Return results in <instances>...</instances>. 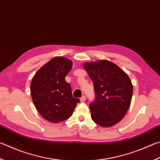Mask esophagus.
<instances>
[{
	"mask_svg": "<svg viewBox=\"0 0 160 160\" xmlns=\"http://www.w3.org/2000/svg\"><path fill=\"white\" fill-rule=\"evenodd\" d=\"M85 101V96L83 95V96H82V97L80 98V101L81 102H84Z\"/></svg>",
	"mask_w": 160,
	"mask_h": 160,
	"instance_id": "34e87169",
	"label": "esophagus"
}]
</instances>
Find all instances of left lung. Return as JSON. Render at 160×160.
Instances as JSON below:
<instances>
[{
	"instance_id": "8db88e82",
	"label": "left lung",
	"mask_w": 160,
	"mask_h": 160,
	"mask_svg": "<svg viewBox=\"0 0 160 160\" xmlns=\"http://www.w3.org/2000/svg\"><path fill=\"white\" fill-rule=\"evenodd\" d=\"M93 81L96 98L89 104L92 120L108 127L120 122L128 110L133 94L130 78L110 61L101 60L83 64Z\"/></svg>"
}]
</instances>
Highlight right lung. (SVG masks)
<instances>
[{"instance_id": "1", "label": "right lung", "mask_w": 160, "mask_h": 160, "mask_svg": "<svg viewBox=\"0 0 160 160\" xmlns=\"http://www.w3.org/2000/svg\"><path fill=\"white\" fill-rule=\"evenodd\" d=\"M72 62L56 57L42 66L32 79L31 94L38 111L50 122L59 123L72 115L79 98H73L70 84L65 77Z\"/></svg>"}]
</instances>
